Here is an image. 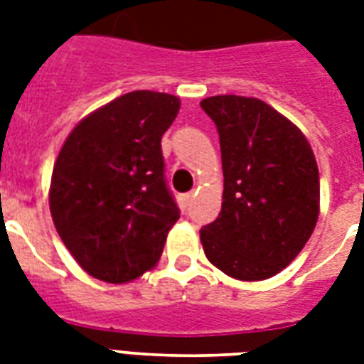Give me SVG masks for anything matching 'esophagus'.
<instances>
[{
	"instance_id": "1",
	"label": "esophagus",
	"mask_w": 364,
	"mask_h": 364,
	"mask_svg": "<svg viewBox=\"0 0 364 364\" xmlns=\"http://www.w3.org/2000/svg\"><path fill=\"white\" fill-rule=\"evenodd\" d=\"M193 198H194V193L193 191H191V193H187V194H183V206L187 208V206H191V202H193Z\"/></svg>"
}]
</instances>
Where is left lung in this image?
I'll return each instance as SVG.
<instances>
[{"label":"left lung","mask_w":364,"mask_h":364,"mask_svg":"<svg viewBox=\"0 0 364 364\" xmlns=\"http://www.w3.org/2000/svg\"><path fill=\"white\" fill-rule=\"evenodd\" d=\"M219 133L223 204L200 229L204 254L238 281H265L294 262L318 219V168L292 122L254 97L200 102Z\"/></svg>","instance_id":"left-lung-1"}]
</instances>
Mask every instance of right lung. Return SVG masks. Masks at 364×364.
Returning <instances> with one entry per match:
<instances>
[{
	"mask_svg": "<svg viewBox=\"0 0 364 364\" xmlns=\"http://www.w3.org/2000/svg\"><path fill=\"white\" fill-rule=\"evenodd\" d=\"M181 101L132 91L85 116L53 166L49 210L80 267L124 284L151 271L179 219L164 179L162 135Z\"/></svg>",
	"mask_w": 364,
	"mask_h": 364,
	"instance_id": "right-lung-1",
	"label": "right lung"
}]
</instances>
